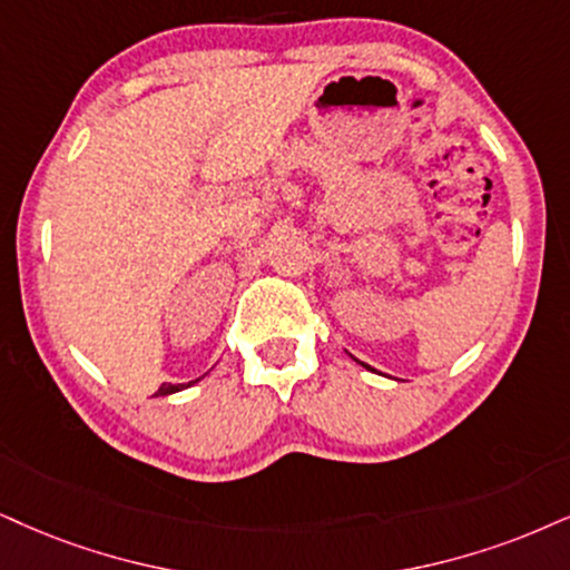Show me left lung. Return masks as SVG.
I'll return each mask as SVG.
<instances>
[{
  "label": "left lung",
  "mask_w": 570,
  "mask_h": 570,
  "mask_svg": "<svg viewBox=\"0 0 570 570\" xmlns=\"http://www.w3.org/2000/svg\"><path fill=\"white\" fill-rule=\"evenodd\" d=\"M362 364H364V362H362ZM364 367H367V364H364ZM367 370H370V367H367Z\"/></svg>",
  "instance_id": "8db88e82"
}]
</instances>
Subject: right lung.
I'll return each mask as SVG.
<instances>
[{"mask_svg":"<svg viewBox=\"0 0 570 570\" xmlns=\"http://www.w3.org/2000/svg\"><path fill=\"white\" fill-rule=\"evenodd\" d=\"M198 381H200V377H195V381H189V383H164V385H160V389L156 391V396H168V393L185 391V389H189V385H195Z\"/></svg>","mask_w":570,"mask_h":570,"instance_id":"add662e5","label":"right lung"}]
</instances>
